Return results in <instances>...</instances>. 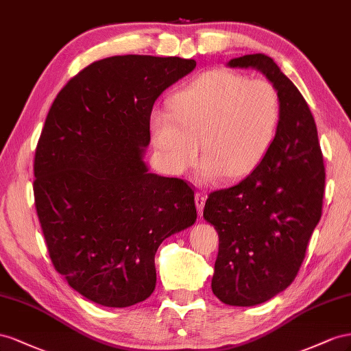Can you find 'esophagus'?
<instances>
[{
    "instance_id": "34e87169",
    "label": "esophagus",
    "mask_w": 351,
    "mask_h": 351,
    "mask_svg": "<svg viewBox=\"0 0 351 351\" xmlns=\"http://www.w3.org/2000/svg\"><path fill=\"white\" fill-rule=\"evenodd\" d=\"M204 203H206V197H204V194H202V193H197V194H195V206H197V210H198V215H199V216H202V213H203Z\"/></svg>"
}]
</instances>
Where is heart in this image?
I'll use <instances>...</instances> for the list:
<instances>
[{"mask_svg": "<svg viewBox=\"0 0 351 351\" xmlns=\"http://www.w3.org/2000/svg\"><path fill=\"white\" fill-rule=\"evenodd\" d=\"M282 107L276 88L225 69L197 76L170 99V110L149 117L152 138L165 167L184 173L202 152V176L244 178L272 147Z\"/></svg>", "mask_w": 351, "mask_h": 351, "instance_id": "b5f03b06", "label": "heart"}]
</instances>
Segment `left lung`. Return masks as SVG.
Wrapping results in <instances>:
<instances>
[{
  "label": "left lung",
  "instance_id": "obj_1",
  "mask_svg": "<svg viewBox=\"0 0 351 351\" xmlns=\"http://www.w3.org/2000/svg\"><path fill=\"white\" fill-rule=\"evenodd\" d=\"M228 66L260 70L282 107L265 158L238 185L210 193L203 212L219 234L213 294L248 307L284 291L297 276L322 216L325 166L312 112L274 60L248 54Z\"/></svg>",
  "mask_w": 351,
  "mask_h": 351
}]
</instances>
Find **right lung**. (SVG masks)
Returning <instances> with one entry per match:
<instances>
[{
  "instance_id": "obj_1",
  "label": "right lung",
  "mask_w": 351,
  "mask_h": 351,
  "mask_svg": "<svg viewBox=\"0 0 351 351\" xmlns=\"http://www.w3.org/2000/svg\"><path fill=\"white\" fill-rule=\"evenodd\" d=\"M194 67L181 57L98 60L49 108L35 149L36 213L56 270L97 304L152 295L158 245L195 222L194 189L143 160L154 101Z\"/></svg>"
}]
</instances>
